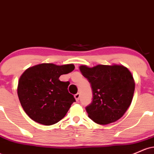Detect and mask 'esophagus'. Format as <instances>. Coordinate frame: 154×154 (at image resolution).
<instances>
[{
    "mask_svg": "<svg viewBox=\"0 0 154 154\" xmlns=\"http://www.w3.org/2000/svg\"><path fill=\"white\" fill-rule=\"evenodd\" d=\"M75 98L76 100H77V101H78V100H79V98H80V93H77V94H75Z\"/></svg>",
    "mask_w": 154,
    "mask_h": 154,
    "instance_id": "esophagus-1",
    "label": "esophagus"
}]
</instances>
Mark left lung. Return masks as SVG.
Returning a JSON list of instances; mask_svg holds the SVG:
<instances>
[{"label":"left lung","mask_w":154,"mask_h":154,"mask_svg":"<svg viewBox=\"0 0 154 154\" xmlns=\"http://www.w3.org/2000/svg\"><path fill=\"white\" fill-rule=\"evenodd\" d=\"M91 86L93 100L85 107L88 116L99 125L117 121L131 104L135 91L132 74L122 65L79 66Z\"/></svg>","instance_id":"1"}]
</instances>
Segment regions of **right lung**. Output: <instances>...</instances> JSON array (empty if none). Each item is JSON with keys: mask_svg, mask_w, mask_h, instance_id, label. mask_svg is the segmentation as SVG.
<instances>
[{"mask_svg": "<svg viewBox=\"0 0 154 154\" xmlns=\"http://www.w3.org/2000/svg\"><path fill=\"white\" fill-rule=\"evenodd\" d=\"M75 69L73 64L41 63L29 67L21 76L17 93L26 114L36 122L51 125L62 119L75 102L68 91L69 82L59 77Z\"/></svg>", "mask_w": 154, "mask_h": 154, "instance_id": "1", "label": "right lung"}]
</instances>
